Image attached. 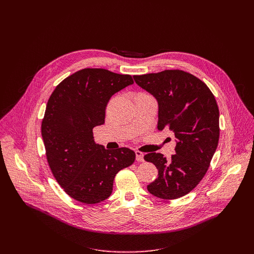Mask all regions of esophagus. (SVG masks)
Instances as JSON below:
<instances>
[{
	"label": "esophagus",
	"instance_id": "obj_1",
	"mask_svg": "<svg viewBox=\"0 0 254 254\" xmlns=\"http://www.w3.org/2000/svg\"><path fill=\"white\" fill-rule=\"evenodd\" d=\"M135 160L137 162H143L144 159H143V154L139 151H135Z\"/></svg>",
	"mask_w": 254,
	"mask_h": 254
}]
</instances>
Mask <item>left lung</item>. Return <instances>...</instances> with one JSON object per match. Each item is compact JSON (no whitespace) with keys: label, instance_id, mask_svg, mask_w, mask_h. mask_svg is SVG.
Returning a JSON list of instances; mask_svg holds the SVG:
<instances>
[{"label":"left lung","instance_id":"left-lung-1","mask_svg":"<svg viewBox=\"0 0 254 254\" xmlns=\"http://www.w3.org/2000/svg\"><path fill=\"white\" fill-rule=\"evenodd\" d=\"M135 83L158 101V129L169 128L176 136L175 155L147 154L158 178L148 191L172 200L191 192L205 176L219 140V110L209 87L183 70L134 75Z\"/></svg>","mask_w":254,"mask_h":254}]
</instances>
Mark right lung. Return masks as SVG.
Masks as SVG:
<instances>
[{"mask_svg": "<svg viewBox=\"0 0 254 254\" xmlns=\"http://www.w3.org/2000/svg\"><path fill=\"white\" fill-rule=\"evenodd\" d=\"M132 83L128 74L85 68L61 81L47 102L41 126L47 161L58 184L76 201L107 199L116 175L135 160L127 148L110 151L95 143L92 131L104 124L111 97Z\"/></svg>", "mask_w": 254, "mask_h": 254, "instance_id": "1", "label": "right lung"}]
</instances>
